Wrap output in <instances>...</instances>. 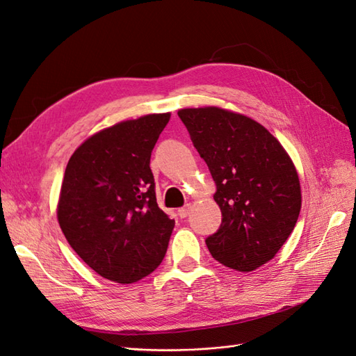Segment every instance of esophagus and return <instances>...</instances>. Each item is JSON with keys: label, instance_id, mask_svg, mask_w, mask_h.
Listing matches in <instances>:
<instances>
[{"label": "esophagus", "instance_id": "34e87169", "mask_svg": "<svg viewBox=\"0 0 356 356\" xmlns=\"http://www.w3.org/2000/svg\"><path fill=\"white\" fill-rule=\"evenodd\" d=\"M189 212H191V204H185L184 208H180L179 211H177V213L180 216V218H185V217H188L189 216Z\"/></svg>", "mask_w": 356, "mask_h": 356}]
</instances>
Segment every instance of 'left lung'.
I'll list each match as a JSON object with an SVG mask.
<instances>
[{
	"label": "left lung",
	"instance_id": "8db88e82",
	"mask_svg": "<svg viewBox=\"0 0 356 356\" xmlns=\"http://www.w3.org/2000/svg\"><path fill=\"white\" fill-rule=\"evenodd\" d=\"M177 115L217 186L213 200L222 221L206 245L229 268H259L285 244L300 213V180L290 154L243 113L204 106Z\"/></svg>",
	"mask_w": 356,
	"mask_h": 356
}]
</instances>
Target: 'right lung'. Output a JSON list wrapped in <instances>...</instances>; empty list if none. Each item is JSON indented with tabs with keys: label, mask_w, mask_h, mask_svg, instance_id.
<instances>
[{
	"label": "right lung",
	"mask_w": 356,
	"mask_h": 356,
	"mask_svg": "<svg viewBox=\"0 0 356 356\" xmlns=\"http://www.w3.org/2000/svg\"><path fill=\"white\" fill-rule=\"evenodd\" d=\"M171 113L97 131L65 170L57 220L66 241L104 279L134 284L159 267L175 220L156 202L150 158Z\"/></svg>",
	"instance_id": "add662e5"
}]
</instances>
